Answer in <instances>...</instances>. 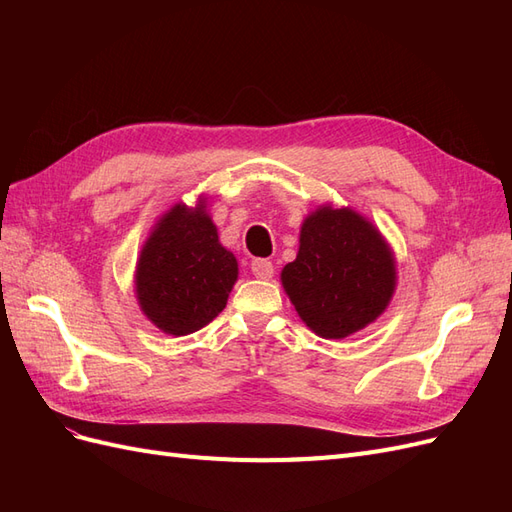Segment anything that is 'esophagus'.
Wrapping results in <instances>:
<instances>
[{
  "label": "esophagus",
  "instance_id": "34e87169",
  "mask_svg": "<svg viewBox=\"0 0 512 512\" xmlns=\"http://www.w3.org/2000/svg\"><path fill=\"white\" fill-rule=\"evenodd\" d=\"M252 273L258 277V280H271V277H273L271 260H267V258L252 260Z\"/></svg>",
  "mask_w": 512,
  "mask_h": 512
}]
</instances>
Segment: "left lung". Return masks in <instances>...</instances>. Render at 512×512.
I'll return each mask as SVG.
<instances>
[{
	"label": "left lung",
	"mask_w": 512,
	"mask_h": 512,
	"mask_svg": "<svg viewBox=\"0 0 512 512\" xmlns=\"http://www.w3.org/2000/svg\"><path fill=\"white\" fill-rule=\"evenodd\" d=\"M282 286L301 320L324 339H344L376 322L397 288L395 254L382 232L350 207L307 213L297 258Z\"/></svg>",
	"instance_id": "obj_1"
}]
</instances>
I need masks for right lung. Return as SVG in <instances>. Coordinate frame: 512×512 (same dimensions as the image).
I'll use <instances>...</instances> for the list:
<instances>
[{
    "mask_svg": "<svg viewBox=\"0 0 512 512\" xmlns=\"http://www.w3.org/2000/svg\"><path fill=\"white\" fill-rule=\"evenodd\" d=\"M239 277L232 252L220 243L207 198L177 203L153 224L136 260L134 290L141 312L166 335L203 329L226 307Z\"/></svg>",
    "mask_w": 512,
    "mask_h": 512,
    "instance_id": "1",
    "label": "right lung"
}]
</instances>
